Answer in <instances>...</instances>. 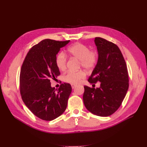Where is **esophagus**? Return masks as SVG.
<instances>
[{
	"label": "esophagus",
	"mask_w": 147,
	"mask_h": 147,
	"mask_svg": "<svg viewBox=\"0 0 147 147\" xmlns=\"http://www.w3.org/2000/svg\"><path fill=\"white\" fill-rule=\"evenodd\" d=\"M76 86V85H74V84H71V87H72V88H73V89L75 88Z\"/></svg>",
	"instance_id": "esophagus-1"
}]
</instances>
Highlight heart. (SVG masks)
<instances>
[{
    "label": "heart",
    "mask_w": 147,
    "mask_h": 147,
    "mask_svg": "<svg viewBox=\"0 0 147 147\" xmlns=\"http://www.w3.org/2000/svg\"><path fill=\"white\" fill-rule=\"evenodd\" d=\"M67 52L70 55L80 61V65L90 71L94 68L98 61V54L96 51H90L88 45L82 43H77L67 49ZM55 63L58 69L64 71L67 67V58L63 52H60L56 55ZM86 72L83 70L77 71H68L63 76L65 82L77 84L86 77Z\"/></svg>",
    "instance_id": "heart-1"
}]
</instances>
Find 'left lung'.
Listing matches in <instances>:
<instances>
[{
    "label": "left lung",
    "mask_w": 147,
    "mask_h": 147,
    "mask_svg": "<svg viewBox=\"0 0 147 147\" xmlns=\"http://www.w3.org/2000/svg\"><path fill=\"white\" fill-rule=\"evenodd\" d=\"M95 43L98 61L88 81L93 84L100 82V86H84L83 99L90 112L107 117L122 104L128 90L129 76L125 60L115 43L100 37H95Z\"/></svg>",
    "instance_id": "8db88e82"
}]
</instances>
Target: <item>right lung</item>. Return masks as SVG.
Masks as SVG:
<instances>
[{
	"instance_id": "obj_1",
	"label": "right lung",
	"mask_w": 147,
	"mask_h": 147,
	"mask_svg": "<svg viewBox=\"0 0 147 147\" xmlns=\"http://www.w3.org/2000/svg\"><path fill=\"white\" fill-rule=\"evenodd\" d=\"M69 42L43 40L30 49L22 64L20 76L22 100L30 111L42 120L55 119L67 107L71 85L62 83L56 92L50 80L60 75L55 59L60 49Z\"/></svg>"
}]
</instances>
